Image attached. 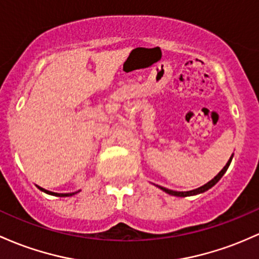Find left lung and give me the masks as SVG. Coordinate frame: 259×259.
Segmentation results:
<instances>
[{
  "label": "left lung",
  "instance_id": "8db88e82",
  "mask_svg": "<svg viewBox=\"0 0 259 259\" xmlns=\"http://www.w3.org/2000/svg\"><path fill=\"white\" fill-rule=\"evenodd\" d=\"M232 156H234V155H232ZM232 156H231V157H230V160H229V162H227V163H226V166L224 167V168L221 169L220 172H219V175L217 176V177L212 178L211 181L208 182V183H206V184H204L203 187H199V188L194 189V190H189V192H175V190H171V189L163 188V187H160V186H158V187H160V188H161L162 190H164V192H166V193H168V194H171V195H176V197H189V195H195V194H199V193L205 192V190H208L209 188H211L212 186H215V184H217L218 182L220 181V178L223 177L224 173H225V172L227 171V168H229L230 163H231Z\"/></svg>",
  "mask_w": 259,
  "mask_h": 259
}]
</instances>
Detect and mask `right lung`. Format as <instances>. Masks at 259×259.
<instances>
[{"label":"right lung","mask_w":259,"mask_h":259,"mask_svg":"<svg viewBox=\"0 0 259 259\" xmlns=\"http://www.w3.org/2000/svg\"><path fill=\"white\" fill-rule=\"evenodd\" d=\"M39 189L40 190H42V192H45V193H48V194H51V195H55V197H71V195H73V194H76V193H67V194H59V193H53V192H49V190H47V189H42V188H40V187H38Z\"/></svg>","instance_id":"1"}]
</instances>
